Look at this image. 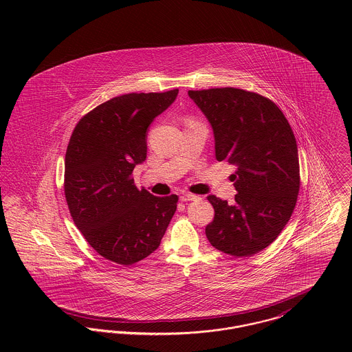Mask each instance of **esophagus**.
Returning <instances> with one entry per match:
<instances>
[{
	"label": "esophagus",
	"mask_w": 352,
	"mask_h": 352,
	"mask_svg": "<svg viewBox=\"0 0 352 352\" xmlns=\"http://www.w3.org/2000/svg\"><path fill=\"white\" fill-rule=\"evenodd\" d=\"M195 199H198V197H197V195H192V194H190V192H184V194L180 195V201H195Z\"/></svg>",
	"instance_id": "esophagus-1"
}]
</instances>
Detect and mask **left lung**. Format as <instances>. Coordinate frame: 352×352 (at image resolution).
I'll return each mask as SVG.
<instances>
[{
    "label": "left lung",
    "instance_id": "obj_1",
    "mask_svg": "<svg viewBox=\"0 0 352 352\" xmlns=\"http://www.w3.org/2000/svg\"><path fill=\"white\" fill-rule=\"evenodd\" d=\"M210 122L215 157L237 166L234 203L208 195L214 219L206 226L218 251L247 257L267 248L289 222L300 191L294 133L274 101L239 88L188 91Z\"/></svg>",
    "mask_w": 352,
    "mask_h": 352
}]
</instances>
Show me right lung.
Masks as SVG:
<instances>
[{
    "label": "right lung",
    "instance_id": "1",
    "mask_svg": "<svg viewBox=\"0 0 352 352\" xmlns=\"http://www.w3.org/2000/svg\"><path fill=\"white\" fill-rule=\"evenodd\" d=\"M179 89L127 94L80 119L65 155L70 215L100 256L131 265L155 251L176 211L177 195L154 197L134 184L146 160L148 127L176 100Z\"/></svg>",
    "mask_w": 352,
    "mask_h": 352
}]
</instances>
